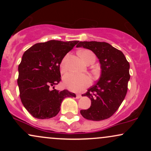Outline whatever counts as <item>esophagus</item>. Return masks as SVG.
<instances>
[{"mask_svg": "<svg viewBox=\"0 0 151 151\" xmlns=\"http://www.w3.org/2000/svg\"><path fill=\"white\" fill-rule=\"evenodd\" d=\"M81 97V95L80 94V93H77V94L76 95V98H77V99H79Z\"/></svg>", "mask_w": 151, "mask_h": 151, "instance_id": "1", "label": "esophagus"}]
</instances>
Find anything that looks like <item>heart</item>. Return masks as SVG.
Returning a JSON list of instances; mask_svg holds the SVG:
<instances>
[{"instance_id":"1","label":"heart","mask_w":151,"mask_h":151,"mask_svg":"<svg viewBox=\"0 0 151 151\" xmlns=\"http://www.w3.org/2000/svg\"><path fill=\"white\" fill-rule=\"evenodd\" d=\"M79 55L86 63H88L91 59L95 60V55L89 50H84L79 52ZM67 55L62 59L60 63V71L65 72L67 70ZM63 84L65 87L73 91H80L88 87L91 84V79L86 74L68 73L63 77Z\"/></svg>"}]
</instances>
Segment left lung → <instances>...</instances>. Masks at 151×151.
<instances>
[{
  "label": "left lung",
  "mask_w": 151,
  "mask_h": 151,
  "mask_svg": "<svg viewBox=\"0 0 151 151\" xmlns=\"http://www.w3.org/2000/svg\"><path fill=\"white\" fill-rule=\"evenodd\" d=\"M77 47L91 50L99 60L101 69L96 84L81 95L91 99V106L81 110L80 113L88 120L109 119L118 110L127 93L129 62L122 52L107 42L84 41Z\"/></svg>",
  "instance_id": "obj_1"
}]
</instances>
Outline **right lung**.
Instances as JSON below:
<instances>
[{"label":"right lung","mask_w":151,"mask_h":151,"mask_svg":"<svg viewBox=\"0 0 151 151\" xmlns=\"http://www.w3.org/2000/svg\"><path fill=\"white\" fill-rule=\"evenodd\" d=\"M78 42L50 40L37 43L24 52L18 66V84L22 104L33 117H55L64 99L76 97L74 93L67 89L60 91L54 86L61 81L62 59Z\"/></svg>","instance_id":"1"}]
</instances>
